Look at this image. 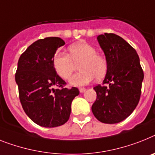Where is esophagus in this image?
<instances>
[{
  "label": "esophagus",
  "instance_id": "1",
  "mask_svg": "<svg viewBox=\"0 0 155 155\" xmlns=\"http://www.w3.org/2000/svg\"><path fill=\"white\" fill-rule=\"evenodd\" d=\"M86 90H87V89H86V88H84V87L80 88V93H84V92L86 91Z\"/></svg>",
  "mask_w": 155,
  "mask_h": 155
}]
</instances>
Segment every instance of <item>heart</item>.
Masks as SVG:
<instances>
[{
    "label": "heart",
    "instance_id": "obj_1",
    "mask_svg": "<svg viewBox=\"0 0 155 155\" xmlns=\"http://www.w3.org/2000/svg\"><path fill=\"white\" fill-rule=\"evenodd\" d=\"M69 56L58 52L53 58V67L59 76L68 80L71 77L78 65L80 72L70 79L69 84L82 87L90 84L96 78L101 80L107 71V62L105 58L97 54L96 49L85 41H80L70 45Z\"/></svg>",
    "mask_w": 155,
    "mask_h": 155
}]
</instances>
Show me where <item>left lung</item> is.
Wrapping results in <instances>:
<instances>
[{"instance_id":"8db88e82","label":"left lung","mask_w":155,"mask_h":155,"mask_svg":"<svg viewBox=\"0 0 155 155\" xmlns=\"http://www.w3.org/2000/svg\"><path fill=\"white\" fill-rule=\"evenodd\" d=\"M107 62L103 80L106 86L94 87L97 93L92 113L99 121L117 124L137 106L141 94L143 71L135 49L121 37L105 33L97 38Z\"/></svg>"}]
</instances>
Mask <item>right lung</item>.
I'll list each match as a JSON object with an SVG mask.
<instances>
[{
  "label": "right lung",
  "mask_w": 155,
  "mask_h": 155,
  "mask_svg": "<svg viewBox=\"0 0 155 155\" xmlns=\"http://www.w3.org/2000/svg\"><path fill=\"white\" fill-rule=\"evenodd\" d=\"M65 44L60 38L49 37L31 44L20 56L15 73L19 100L30 119L45 128L64 124L69 119L71 104L78 88H63L65 82L53 67L57 49ZM62 87V89L54 88Z\"/></svg>",
  "instance_id": "1"
}]
</instances>
